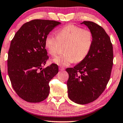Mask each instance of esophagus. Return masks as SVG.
I'll list each match as a JSON object with an SVG mask.
<instances>
[{
	"label": "esophagus",
	"mask_w": 123,
	"mask_h": 123,
	"mask_svg": "<svg viewBox=\"0 0 123 123\" xmlns=\"http://www.w3.org/2000/svg\"><path fill=\"white\" fill-rule=\"evenodd\" d=\"M59 70L61 71H63V70H64V68H63V67H59Z\"/></svg>",
	"instance_id": "obj_1"
}]
</instances>
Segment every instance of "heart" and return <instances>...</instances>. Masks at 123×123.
Segmentation results:
<instances>
[{"label": "heart", "mask_w": 123, "mask_h": 123, "mask_svg": "<svg viewBox=\"0 0 123 123\" xmlns=\"http://www.w3.org/2000/svg\"><path fill=\"white\" fill-rule=\"evenodd\" d=\"M93 38L92 32L74 25H68L58 30L57 36L49 34L45 39V47L52 56L64 46V54L52 59L55 64L67 66L74 62L83 61L92 48Z\"/></svg>", "instance_id": "1"}]
</instances>
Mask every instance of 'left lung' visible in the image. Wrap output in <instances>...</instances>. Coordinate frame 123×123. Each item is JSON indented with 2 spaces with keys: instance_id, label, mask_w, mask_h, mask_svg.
<instances>
[{
  "instance_id": "obj_1",
  "label": "left lung",
  "mask_w": 123,
  "mask_h": 123,
  "mask_svg": "<svg viewBox=\"0 0 123 123\" xmlns=\"http://www.w3.org/2000/svg\"><path fill=\"white\" fill-rule=\"evenodd\" d=\"M93 35L92 48L86 57L68 73L67 92L69 98L77 104H86L98 98L110 78L113 64V45L102 27L90 21H84Z\"/></svg>"
}]
</instances>
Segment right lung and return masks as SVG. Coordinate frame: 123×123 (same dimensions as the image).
Returning <instances> with one entry per match:
<instances>
[{
	"label": "right lung",
	"instance_id": "obj_1",
	"mask_svg": "<svg viewBox=\"0 0 123 123\" xmlns=\"http://www.w3.org/2000/svg\"><path fill=\"white\" fill-rule=\"evenodd\" d=\"M60 23L35 19L22 25L11 41L7 72L17 94L25 101L39 103L49 96V82L58 73L56 64L43 68L49 56L45 39Z\"/></svg>",
	"mask_w": 123,
	"mask_h": 123
}]
</instances>
